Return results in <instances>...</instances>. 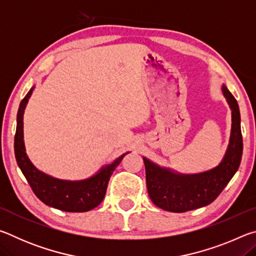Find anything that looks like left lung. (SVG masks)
<instances>
[{
    "instance_id": "1",
    "label": "left lung",
    "mask_w": 256,
    "mask_h": 256,
    "mask_svg": "<svg viewBox=\"0 0 256 256\" xmlns=\"http://www.w3.org/2000/svg\"><path fill=\"white\" fill-rule=\"evenodd\" d=\"M222 92L232 110V132L227 151L218 166L198 174H180L144 157L149 196L158 208L186 212L210 204L237 172L242 154L240 107L224 84Z\"/></svg>"
}]
</instances>
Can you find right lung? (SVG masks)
I'll use <instances>...</instances> for the list:
<instances>
[{
  "label": "right lung",
  "mask_w": 256,
  "mask_h": 256,
  "mask_svg": "<svg viewBox=\"0 0 256 256\" xmlns=\"http://www.w3.org/2000/svg\"><path fill=\"white\" fill-rule=\"evenodd\" d=\"M34 86L21 100L16 115L14 154L18 166L34 193L46 206L66 212H86L98 206L104 200L107 185L115 168L128 152L120 156L110 164L104 166L94 176L82 180L55 178L34 166L26 154L24 141V112Z\"/></svg>",
  "instance_id": "1"
}]
</instances>
